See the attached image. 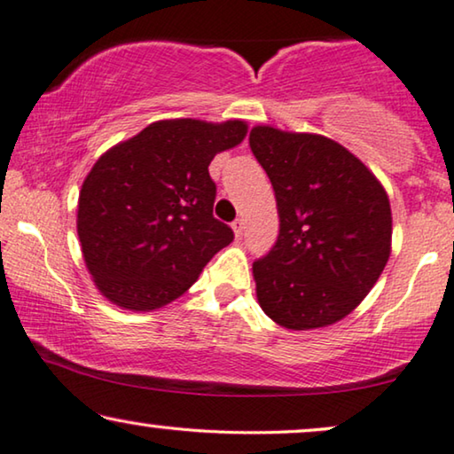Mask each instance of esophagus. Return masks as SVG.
Returning a JSON list of instances; mask_svg holds the SVG:
<instances>
[{
  "instance_id": "34e87169",
  "label": "esophagus",
  "mask_w": 454,
  "mask_h": 454,
  "mask_svg": "<svg viewBox=\"0 0 454 454\" xmlns=\"http://www.w3.org/2000/svg\"><path fill=\"white\" fill-rule=\"evenodd\" d=\"M232 230H234L236 239H240V236L245 234V220H242V218H236V220L232 222Z\"/></svg>"
}]
</instances>
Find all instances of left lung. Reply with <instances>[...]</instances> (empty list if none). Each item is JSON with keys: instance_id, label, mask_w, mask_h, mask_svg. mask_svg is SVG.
<instances>
[{"instance_id": "left-lung-1", "label": "left lung", "mask_w": 454, "mask_h": 454, "mask_svg": "<svg viewBox=\"0 0 454 454\" xmlns=\"http://www.w3.org/2000/svg\"><path fill=\"white\" fill-rule=\"evenodd\" d=\"M248 144L279 214L276 245L253 263L261 309L294 331L341 321L372 290L391 254L387 191L329 137L257 125Z\"/></svg>"}]
</instances>
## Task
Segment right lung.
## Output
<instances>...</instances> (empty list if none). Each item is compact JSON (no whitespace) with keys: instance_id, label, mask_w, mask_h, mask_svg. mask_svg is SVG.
I'll list each match as a JSON object with an SVG mask.
<instances>
[{"instance_id":"obj_1","label":"right lung","mask_w":454,"mask_h":454,"mask_svg":"<svg viewBox=\"0 0 454 454\" xmlns=\"http://www.w3.org/2000/svg\"><path fill=\"white\" fill-rule=\"evenodd\" d=\"M245 136L239 119L156 121L98 158L80 191L78 236L102 296L129 310H154L197 282L234 239L214 218L207 166Z\"/></svg>"}]
</instances>
